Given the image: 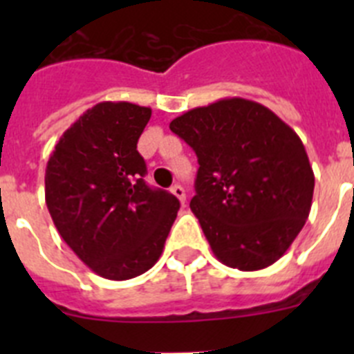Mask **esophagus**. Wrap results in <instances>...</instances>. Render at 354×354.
I'll list each match as a JSON object with an SVG mask.
<instances>
[{"mask_svg":"<svg viewBox=\"0 0 354 354\" xmlns=\"http://www.w3.org/2000/svg\"><path fill=\"white\" fill-rule=\"evenodd\" d=\"M171 193H174L177 198L180 200V204H186V192H184V187L180 186V184H175V186H171Z\"/></svg>","mask_w":354,"mask_h":354,"instance_id":"1","label":"esophagus"}]
</instances>
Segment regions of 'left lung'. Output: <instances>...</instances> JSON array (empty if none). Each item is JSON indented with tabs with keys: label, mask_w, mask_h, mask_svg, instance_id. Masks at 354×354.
Listing matches in <instances>:
<instances>
[{
	"label": "left lung",
	"mask_w": 354,
	"mask_h": 354,
	"mask_svg": "<svg viewBox=\"0 0 354 354\" xmlns=\"http://www.w3.org/2000/svg\"><path fill=\"white\" fill-rule=\"evenodd\" d=\"M170 129L198 158L193 214L228 268L274 264L301 232L314 170L299 136L270 108L227 97L186 111Z\"/></svg>",
	"instance_id": "left-lung-1"
}]
</instances>
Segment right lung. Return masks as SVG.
<instances>
[{
  "label": "right lung",
  "mask_w": 354,
  "mask_h": 354,
  "mask_svg": "<svg viewBox=\"0 0 354 354\" xmlns=\"http://www.w3.org/2000/svg\"><path fill=\"white\" fill-rule=\"evenodd\" d=\"M152 109L104 101L56 143L46 168V204L62 239L93 273L129 280L161 257L179 200L145 184L136 143Z\"/></svg>",
  "instance_id": "add662e5"
}]
</instances>
